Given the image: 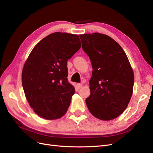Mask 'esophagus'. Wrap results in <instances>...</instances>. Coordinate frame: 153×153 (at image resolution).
<instances>
[{"mask_svg":"<svg viewBox=\"0 0 153 153\" xmlns=\"http://www.w3.org/2000/svg\"><path fill=\"white\" fill-rule=\"evenodd\" d=\"M82 84H76V87L78 88V89H81V88L82 87Z\"/></svg>","mask_w":153,"mask_h":153,"instance_id":"1","label":"esophagus"}]
</instances>
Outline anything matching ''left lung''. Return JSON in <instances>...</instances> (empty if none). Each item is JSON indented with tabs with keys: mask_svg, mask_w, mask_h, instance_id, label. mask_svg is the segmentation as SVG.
I'll use <instances>...</instances> for the list:
<instances>
[{
	"mask_svg": "<svg viewBox=\"0 0 153 153\" xmlns=\"http://www.w3.org/2000/svg\"><path fill=\"white\" fill-rule=\"evenodd\" d=\"M79 36L93 69L91 94L85 100L87 108L100 120L117 118L127 108L133 94L134 73L127 55L107 35L94 32Z\"/></svg>",
	"mask_w": 153,
	"mask_h": 153,
	"instance_id": "left-lung-1",
	"label": "left lung"
}]
</instances>
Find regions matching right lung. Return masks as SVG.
Here are the masks:
<instances>
[{"instance_id": "add662e5", "label": "right lung", "mask_w": 153, "mask_h": 153, "mask_svg": "<svg viewBox=\"0 0 153 153\" xmlns=\"http://www.w3.org/2000/svg\"><path fill=\"white\" fill-rule=\"evenodd\" d=\"M81 47L76 34L56 32L31 51L23 68L22 82L34 112L47 120L62 117L75 89L68 80V60Z\"/></svg>"}]
</instances>
